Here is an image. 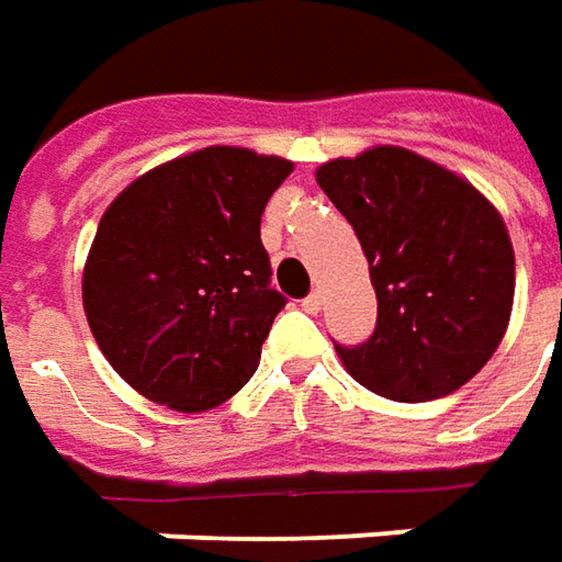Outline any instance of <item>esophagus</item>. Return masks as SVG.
Returning <instances> with one entry per match:
<instances>
[{"label": "esophagus", "instance_id": "obj_1", "mask_svg": "<svg viewBox=\"0 0 562 562\" xmlns=\"http://www.w3.org/2000/svg\"><path fill=\"white\" fill-rule=\"evenodd\" d=\"M303 308H305V312H312V315H318V312H321V293H318V290H312V293L305 296Z\"/></svg>", "mask_w": 562, "mask_h": 562}]
</instances>
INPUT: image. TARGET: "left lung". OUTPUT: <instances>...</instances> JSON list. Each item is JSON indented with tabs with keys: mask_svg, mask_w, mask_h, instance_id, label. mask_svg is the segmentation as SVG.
Listing matches in <instances>:
<instances>
[{
	"mask_svg": "<svg viewBox=\"0 0 562 562\" xmlns=\"http://www.w3.org/2000/svg\"><path fill=\"white\" fill-rule=\"evenodd\" d=\"M351 223L376 290V330L336 346L363 389L422 404L462 389L493 358L514 303V247L474 186L401 146L318 168Z\"/></svg>",
	"mask_w": 562,
	"mask_h": 562,
	"instance_id": "8db88e82",
	"label": "left lung"
}]
</instances>
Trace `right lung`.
Instances as JSON below:
<instances>
[{
	"mask_svg": "<svg viewBox=\"0 0 562 562\" xmlns=\"http://www.w3.org/2000/svg\"><path fill=\"white\" fill-rule=\"evenodd\" d=\"M288 158L207 146L137 177L106 207L81 303L112 370L183 413L229 401L254 376L284 296L259 220Z\"/></svg>",
	"mask_w": 562,
	"mask_h": 562,
	"instance_id": "obj_1",
	"label": "right lung"
}]
</instances>
